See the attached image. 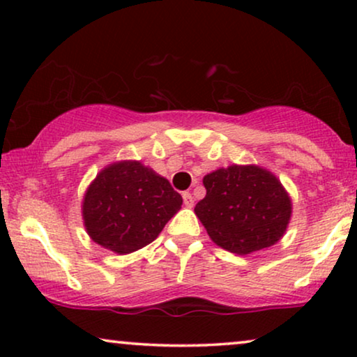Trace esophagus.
Masks as SVG:
<instances>
[{
  "instance_id": "esophagus-1",
  "label": "esophagus",
  "mask_w": 357,
  "mask_h": 357,
  "mask_svg": "<svg viewBox=\"0 0 357 357\" xmlns=\"http://www.w3.org/2000/svg\"><path fill=\"white\" fill-rule=\"evenodd\" d=\"M183 204H185V206H187V208H193L195 202H193L192 193H188V192L183 193Z\"/></svg>"
}]
</instances>
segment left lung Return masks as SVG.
<instances>
[{
  "mask_svg": "<svg viewBox=\"0 0 357 357\" xmlns=\"http://www.w3.org/2000/svg\"><path fill=\"white\" fill-rule=\"evenodd\" d=\"M206 197L195 214L224 250L248 255L280 241L292 203L280 180L258 165H229L204 175Z\"/></svg>",
  "mask_w": 357,
  "mask_h": 357,
  "instance_id": "1",
  "label": "left lung"
}]
</instances>
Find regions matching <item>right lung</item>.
Masks as SVG:
<instances>
[{"label": "right lung", "instance_id": "add662e5", "mask_svg": "<svg viewBox=\"0 0 357 357\" xmlns=\"http://www.w3.org/2000/svg\"><path fill=\"white\" fill-rule=\"evenodd\" d=\"M182 206L169 180L138 160L110 164L89 185L82 218L92 241L126 255L154 241Z\"/></svg>", "mask_w": 357, "mask_h": 357}]
</instances>
